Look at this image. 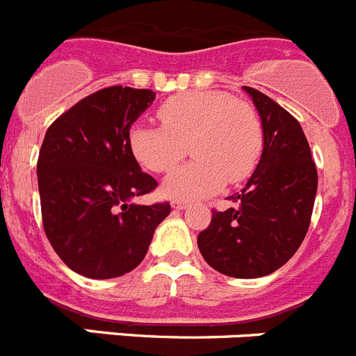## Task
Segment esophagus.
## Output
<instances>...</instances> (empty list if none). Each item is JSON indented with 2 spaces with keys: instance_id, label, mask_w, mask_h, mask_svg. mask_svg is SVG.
Segmentation results:
<instances>
[{
  "instance_id": "esophagus-1",
  "label": "esophagus",
  "mask_w": 356,
  "mask_h": 356,
  "mask_svg": "<svg viewBox=\"0 0 356 356\" xmlns=\"http://www.w3.org/2000/svg\"><path fill=\"white\" fill-rule=\"evenodd\" d=\"M172 207H174V209H177V211H182V209H186V207H188V202L177 198V200L172 202Z\"/></svg>"
}]
</instances>
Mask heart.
<instances>
[{
  "label": "heart",
  "mask_w": 356,
  "mask_h": 356,
  "mask_svg": "<svg viewBox=\"0 0 356 356\" xmlns=\"http://www.w3.org/2000/svg\"><path fill=\"white\" fill-rule=\"evenodd\" d=\"M158 117L163 126L134 124L129 147L134 159L150 172H172L190 147L197 161L165 179L172 198L198 200L216 193L225 181L239 182L257 166L262 152V124L248 102L225 92H186L165 101Z\"/></svg>",
  "instance_id": "b5f03b06"
}]
</instances>
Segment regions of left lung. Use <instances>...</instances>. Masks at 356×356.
I'll list each match as a JSON object with an SVG mask.
<instances>
[{
	"label": "left lung",
	"mask_w": 356,
	"mask_h": 356,
	"mask_svg": "<svg viewBox=\"0 0 356 356\" xmlns=\"http://www.w3.org/2000/svg\"><path fill=\"white\" fill-rule=\"evenodd\" d=\"M262 124V154L234 207L213 211L198 250L207 264L234 278H259L286 264L310 225L318 170L296 118L262 92L243 86Z\"/></svg>",
	"instance_id": "obj_1"
}]
</instances>
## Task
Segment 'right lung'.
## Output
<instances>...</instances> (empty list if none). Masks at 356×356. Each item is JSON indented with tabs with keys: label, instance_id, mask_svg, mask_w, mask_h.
Returning <instances> with one entry per match:
<instances>
[{
	"label": "right lung",
	"instance_id": "add662e5",
	"mask_svg": "<svg viewBox=\"0 0 356 356\" xmlns=\"http://www.w3.org/2000/svg\"><path fill=\"white\" fill-rule=\"evenodd\" d=\"M152 90L110 86L51 124L38 154L42 222L54 252L88 278L122 277L145 257L170 204L136 198L158 186L142 172L129 129L154 102Z\"/></svg>",
	"mask_w": 356,
	"mask_h": 356
}]
</instances>
